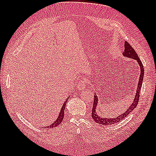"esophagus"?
Listing matches in <instances>:
<instances>
[{"label": "esophagus", "instance_id": "esophagus-1", "mask_svg": "<svg viewBox=\"0 0 156 156\" xmlns=\"http://www.w3.org/2000/svg\"><path fill=\"white\" fill-rule=\"evenodd\" d=\"M86 85H87V83H86L84 80H83V79H80L78 82L77 88L78 90H83V89L86 87Z\"/></svg>", "mask_w": 156, "mask_h": 156}]
</instances>
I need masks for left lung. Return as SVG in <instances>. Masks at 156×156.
Instances as JSON below:
<instances>
[{"instance_id": "8db88e82", "label": "left lung", "mask_w": 156, "mask_h": 156, "mask_svg": "<svg viewBox=\"0 0 156 156\" xmlns=\"http://www.w3.org/2000/svg\"><path fill=\"white\" fill-rule=\"evenodd\" d=\"M122 55H123V56H125V57L132 58L133 59H135V60H137L139 65L140 66L141 73H140V80H139V82H138V86L136 90V94H135V97L134 98L133 102L123 114L119 115L117 117L113 118V119L101 118L99 117L95 111L96 108H97V103H98V97L97 95H94V103H93V107H92L91 115H92V118L94 119V121L97 122V123L103 125H111L112 124L117 123V122H119V121L123 120V119L127 117L128 115H129V113H130L131 112H132V111H133V109L135 108H136L137 106L139 99H140V90L142 87V82H143L144 76V66L142 64V62L140 60V59L139 58L137 53L134 50V49L131 47L130 44H129L127 41H125V49H124V51L122 52Z\"/></svg>"}]
</instances>
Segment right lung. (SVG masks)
<instances>
[{"instance_id":"add662e5","label":"right lung","mask_w":156,"mask_h":156,"mask_svg":"<svg viewBox=\"0 0 156 156\" xmlns=\"http://www.w3.org/2000/svg\"><path fill=\"white\" fill-rule=\"evenodd\" d=\"M66 101H67V99H66V101H65L64 105H63L62 107L61 108L60 112H59V115L58 116V119H56V121L54 122V123H52L51 125H49V126H48V127H46L45 128H54V127H57V126H58L62 122L63 119H64V109H65V107H66Z\"/></svg>"}]
</instances>
